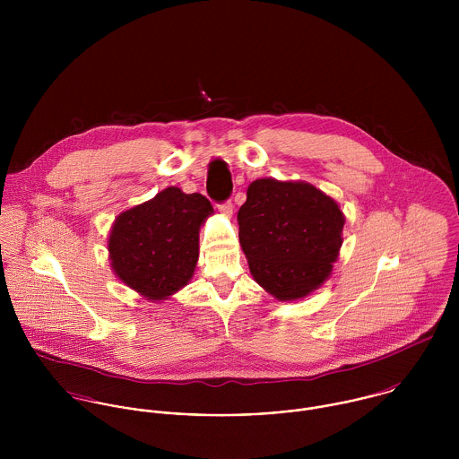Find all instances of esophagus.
Returning <instances> with one entry per match:
<instances>
[{
	"instance_id": "1",
	"label": "esophagus",
	"mask_w": 459,
	"mask_h": 459,
	"mask_svg": "<svg viewBox=\"0 0 459 459\" xmlns=\"http://www.w3.org/2000/svg\"><path fill=\"white\" fill-rule=\"evenodd\" d=\"M217 210H219L222 215H226V217H231V215H233V203H231V201L221 203V204H217Z\"/></svg>"
}]
</instances>
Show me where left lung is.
Listing matches in <instances>:
<instances>
[{
	"label": "left lung",
	"mask_w": 459,
	"mask_h": 459,
	"mask_svg": "<svg viewBox=\"0 0 459 459\" xmlns=\"http://www.w3.org/2000/svg\"><path fill=\"white\" fill-rule=\"evenodd\" d=\"M240 246L255 281L277 300H299L332 273L342 246L344 213L307 182L260 178L237 215Z\"/></svg>",
	"instance_id": "8db88e82"
}]
</instances>
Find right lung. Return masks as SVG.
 Here are the masks:
<instances>
[{
	"instance_id": "right-lung-1",
	"label": "right lung",
	"mask_w": 459,
	"mask_h": 459,
	"mask_svg": "<svg viewBox=\"0 0 459 459\" xmlns=\"http://www.w3.org/2000/svg\"><path fill=\"white\" fill-rule=\"evenodd\" d=\"M212 213L206 197L173 186L122 212L108 238L113 272L143 299L168 300L193 279L199 230Z\"/></svg>"
}]
</instances>
